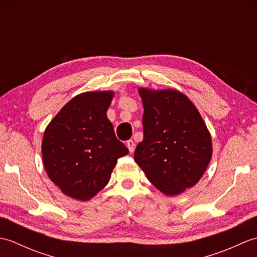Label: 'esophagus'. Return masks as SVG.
Listing matches in <instances>:
<instances>
[{
    "mask_svg": "<svg viewBox=\"0 0 257 257\" xmlns=\"http://www.w3.org/2000/svg\"><path fill=\"white\" fill-rule=\"evenodd\" d=\"M127 147H128V149L130 151V154H133V152L135 151V143H134V141L128 140L127 141Z\"/></svg>",
    "mask_w": 257,
    "mask_h": 257,
    "instance_id": "34e87169",
    "label": "esophagus"
}]
</instances>
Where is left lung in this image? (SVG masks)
I'll return each mask as SVG.
<instances>
[{"label":"left lung","instance_id":"left-lung-1","mask_svg":"<svg viewBox=\"0 0 257 257\" xmlns=\"http://www.w3.org/2000/svg\"><path fill=\"white\" fill-rule=\"evenodd\" d=\"M144 140L134 159L155 187L174 196L193 187L212 158V138L194 103L183 92L140 87Z\"/></svg>","mask_w":257,"mask_h":257}]
</instances>
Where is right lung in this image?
<instances>
[{"mask_svg": "<svg viewBox=\"0 0 257 257\" xmlns=\"http://www.w3.org/2000/svg\"><path fill=\"white\" fill-rule=\"evenodd\" d=\"M114 91H86L72 98L43 135V165L51 181L69 196L89 201L107 185L128 148L107 118Z\"/></svg>", "mask_w": 257, "mask_h": 257, "instance_id": "right-lung-1", "label": "right lung"}]
</instances>
